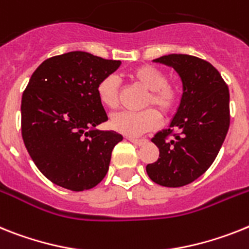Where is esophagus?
<instances>
[{"mask_svg": "<svg viewBox=\"0 0 249 249\" xmlns=\"http://www.w3.org/2000/svg\"><path fill=\"white\" fill-rule=\"evenodd\" d=\"M128 139L131 143L137 144V145H143V144H145L148 142L147 138H128Z\"/></svg>", "mask_w": 249, "mask_h": 249, "instance_id": "34e87169", "label": "esophagus"}]
</instances>
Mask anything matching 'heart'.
<instances>
[{"instance_id":"heart-1","label":"heart","mask_w":249,"mask_h":249,"mask_svg":"<svg viewBox=\"0 0 249 249\" xmlns=\"http://www.w3.org/2000/svg\"><path fill=\"white\" fill-rule=\"evenodd\" d=\"M133 82L148 89L144 100L143 111L118 112L111 116L112 129L121 134L137 137L160 126V115L153 107L158 108L164 116L175 114L182 99V89L177 82L168 81L167 74L160 68L150 64H142L129 72ZM96 93L105 107L116 108L120 102V89L118 78L106 76L97 83Z\"/></svg>"}]
</instances>
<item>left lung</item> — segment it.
<instances>
[{"label":"left lung","instance_id":"1","mask_svg":"<svg viewBox=\"0 0 249 249\" xmlns=\"http://www.w3.org/2000/svg\"><path fill=\"white\" fill-rule=\"evenodd\" d=\"M156 62L178 72L183 95L170 128L152 139L160 158L147 164V173L158 185L181 187L205 173L218 156L231 124L229 89L218 70L201 58L168 54Z\"/></svg>","mask_w":249,"mask_h":249}]
</instances>
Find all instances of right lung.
Wrapping results in <instances>:
<instances>
[{
	"label": "right lung",
	"mask_w": 249,
	"mask_h": 249,
	"mask_svg": "<svg viewBox=\"0 0 249 249\" xmlns=\"http://www.w3.org/2000/svg\"><path fill=\"white\" fill-rule=\"evenodd\" d=\"M120 64L70 52L48 58L33 73L21 99V135L35 166L55 185L85 191L106 176L123 137L91 129L107 120L96 87Z\"/></svg>",
	"instance_id": "1"
}]
</instances>
